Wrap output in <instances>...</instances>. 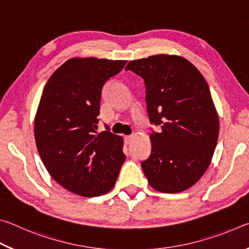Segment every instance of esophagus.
Masks as SVG:
<instances>
[{"label":"esophagus","instance_id":"obj_1","mask_svg":"<svg viewBox=\"0 0 249 249\" xmlns=\"http://www.w3.org/2000/svg\"><path fill=\"white\" fill-rule=\"evenodd\" d=\"M133 140H134L133 135H129V136H125V142H126V144H130Z\"/></svg>","mask_w":249,"mask_h":249}]
</instances>
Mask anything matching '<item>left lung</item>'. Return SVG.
Listing matches in <instances>:
<instances>
[{
	"label": "left lung",
	"mask_w": 249,
	"mask_h": 249,
	"mask_svg": "<svg viewBox=\"0 0 249 249\" xmlns=\"http://www.w3.org/2000/svg\"><path fill=\"white\" fill-rule=\"evenodd\" d=\"M144 79L149 120L159 125L150 134L151 153L142 162L148 183L163 193L196 184L215 150L220 122L208 83L196 66L176 54H155L128 62Z\"/></svg>",
	"instance_id": "8db88e82"
}]
</instances>
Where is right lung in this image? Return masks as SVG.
Here are the masks:
<instances>
[{"label":"right lung","instance_id":"obj_1","mask_svg":"<svg viewBox=\"0 0 249 249\" xmlns=\"http://www.w3.org/2000/svg\"><path fill=\"white\" fill-rule=\"evenodd\" d=\"M126 60L71 58L52 74L37 108L34 134L49 175L81 196L111 191L125 161L123 138L98 133L104 83Z\"/></svg>","mask_w":249,"mask_h":249}]
</instances>
